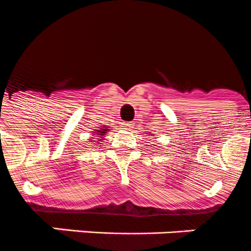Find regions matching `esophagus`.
Masks as SVG:
<instances>
[{
  "label": "esophagus",
  "instance_id": "esophagus-1",
  "mask_svg": "<svg viewBox=\"0 0 251 251\" xmlns=\"http://www.w3.org/2000/svg\"><path fill=\"white\" fill-rule=\"evenodd\" d=\"M133 126H134L133 123H123V124H122L123 129H126V130H130L133 128Z\"/></svg>",
  "mask_w": 251,
  "mask_h": 251
}]
</instances>
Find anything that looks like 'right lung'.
<instances>
[{
    "label": "right lung",
    "mask_w": 251,
    "mask_h": 251,
    "mask_svg": "<svg viewBox=\"0 0 251 251\" xmlns=\"http://www.w3.org/2000/svg\"><path fill=\"white\" fill-rule=\"evenodd\" d=\"M108 130H110V129H109V127H107V126H100V127H96V129H93V132H92L89 142H93L94 139H97L98 142H100L103 138L105 137V134H107Z\"/></svg>",
    "instance_id": "obj_1"
}]
</instances>
